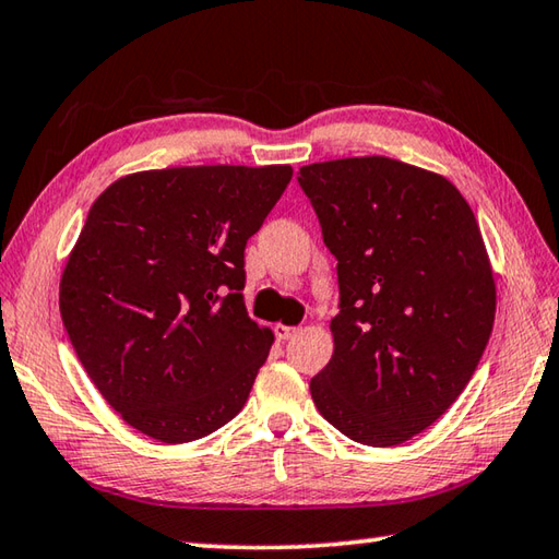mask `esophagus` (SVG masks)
I'll list each match as a JSON object with an SVG mask.
<instances>
[{"label":"esophagus","instance_id":"esophagus-1","mask_svg":"<svg viewBox=\"0 0 559 559\" xmlns=\"http://www.w3.org/2000/svg\"><path fill=\"white\" fill-rule=\"evenodd\" d=\"M273 332H276V338L278 342H286V338L298 334V326H288V324H276L273 326Z\"/></svg>","mask_w":559,"mask_h":559}]
</instances>
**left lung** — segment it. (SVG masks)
Instances as JSON below:
<instances>
[{
  "mask_svg": "<svg viewBox=\"0 0 559 559\" xmlns=\"http://www.w3.org/2000/svg\"><path fill=\"white\" fill-rule=\"evenodd\" d=\"M298 181L338 276L314 407L356 443L400 445L451 407L485 354L497 288L483 233L451 181L400 159L317 162Z\"/></svg>",
  "mask_w": 559,
  "mask_h": 559,
  "instance_id": "obj_1",
  "label": "left lung"
}]
</instances>
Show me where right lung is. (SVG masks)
Masks as SVG:
<instances>
[{
    "label": "right lung",
    "mask_w": 559,
    "mask_h": 559,
    "mask_svg": "<svg viewBox=\"0 0 559 559\" xmlns=\"http://www.w3.org/2000/svg\"><path fill=\"white\" fill-rule=\"evenodd\" d=\"M290 177L288 164L150 169L94 201L60 314L86 376L140 433L189 443L245 407L273 344L245 308V247Z\"/></svg>",
    "instance_id": "add662e5"
}]
</instances>
